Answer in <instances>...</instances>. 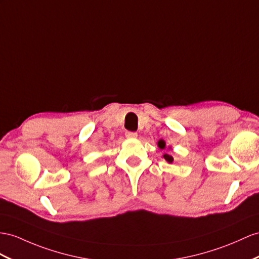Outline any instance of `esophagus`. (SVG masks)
Listing matches in <instances>:
<instances>
[{
	"label": "esophagus",
	"instance_id": "esophagus-1",
	"mask_svg": "<svg viewBox=\"0 0 259 259\" xmlns=\"http://www.w3.org/2000/svg\"><path fill=\"white\" fill-rule=\"evenodd\" d=\"M125 137H127L128 139H135L138 137V134L137 132H132V131H125Z\"/></svg>",
	"mask_w": 259,
	"mask_h": 259
}]
</instances>
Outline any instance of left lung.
I'll return each instance as SVG.
<instances>
[{
  "label": "left lung",
  "mask_w": 259,
  "mask_h": 259,
  "mask_svg": "<svg viewBox=\"0 0 259 259\" xmlns=\"http://www.w3.org/2000/svg\"><path fill=\"white\" fill-rule=\"evenodd\" d=\"M157 145H158V148L163 150V149H165V145H166V143H165V141H164V140H160V141L157 142ZM163 157H164L165 160H166L168 163H173V161H174L173 156L169 155V154H167V153H165V154L163 155Z\"/></svg>",
  "instance_id": "obj_1"
}]
</instances>
